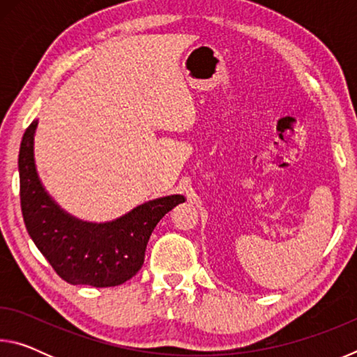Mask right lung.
<instances>
[{"instance_id": "add662e5", "label": "right lung", "mask_w": 357, "mask_h": 357, "mask_svg": "<svg viewBox=\"0 0 357 357\" xmlns=\"http://www.w3.org/2000/svg\"><path fill=\"white\" fill-rule=\"evenodd\" d=\"M34 119L19 153L20 204L33 243L63 280L72 285L116 287L134 277L144 261L151 233L184 195H167L138 204L110 222H86L53 200L34 162Z\"/></svg>"}]
</instances>
